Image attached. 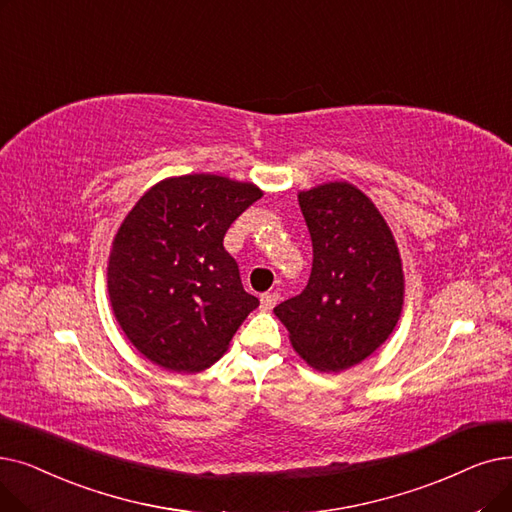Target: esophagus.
<instances>
[{"mask_svg":"<svg viewBox=\"0 0 512 512\" xmlns=\"http://www.w3.org/2000/svg\"><path fill=\"white\" fill-rule=\"evenodd\" d=\"M278 293H263L261 295V307L265 309V311H270L276 303H278Z\"/></svg>","mask_w":512,"mask_h":512,"instance_id":"esophagus-1","label":"esophagus"}]
</instances>
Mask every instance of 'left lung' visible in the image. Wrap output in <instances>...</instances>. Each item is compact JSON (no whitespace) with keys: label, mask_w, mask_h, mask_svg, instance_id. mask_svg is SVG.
<instances>
[{"label":"left lung","mask_w":512,"mask_h":512,"mask_svg":"<svg viewBox=\"0 0 512 512\" xmlns=\"http://www.w3.org/2000/svg\"><path fill=\"white\" fill-rule=\"evenodd\" d=\"M314 244L303 293L274 307L301 358L318 370L360 364L393 332L404 303L397 244L370 198L347 182L299 194Z\"/></svg>","instance_id":"left-lung-1"}]
</instances>
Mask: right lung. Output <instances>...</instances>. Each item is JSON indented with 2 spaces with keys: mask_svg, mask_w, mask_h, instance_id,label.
<instances>
[{
  "mask_svg": "<svg viewBox=\"0 0 512 512\" xmlns=\"http://www.w3.org/2000/svg\"><path fill=\"white\" fill-rule=\"evenodd\" d=\"M261 194L221 175H182L150 188L125 217L110 251L108 295L150 362L175 372L211 366L259 305L242 288L224 236Z\"/></svg>",
  "mask_w": 512,
  "mask_h": 512,
  "instance_id": "add662e5",
  "label": "right lung"
}]
</instances>
